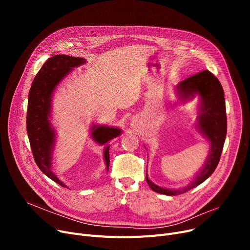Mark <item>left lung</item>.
I'll return each instance as SVG.
<instances>
[{"mask_svg":"<svg viewBox=\"0 0 250 250\" xmlns=\"http://www.w3.org/2000/svg\"><path fill=\"white\" fill-rule=\"evenodd\" d=\"M175 91L178 100L183 103H188L198 96L199 105L195 127L208 141L209 150L203 167L185 188H167L157 186L149 178L146 171V180L151 189L165 195L185 193L200 186L212 175L219 163L227 133L224 90L211 72L206 70L186 79L175 86Z\"/></svg>","mask_w":250,"mask_h":250,"instance_id":"left-lung-1","label":"left lung"}]
</instances>
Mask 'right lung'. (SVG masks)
<instances>
[{"label":"right lung","mask_w":250,"mask_h":250,"mask_svg":"<svg viewBox=\"0 0 250 250\" xmlns=\"http://www.w3.org/2000/svg\"><path fill=\"white\" fill-rule=\"evenodd\" d=\"M83 58H74L67 55H57L48 59L39 70L32 82L28 94L27 108V134L34 160L43 174L67 188L52 170V158L57 143V130L50 123L52 98L60 84L75 68L85 64ZM90 137L96 144L102 146L103 159L108 171L109 147L108 142L121 136L123 130L117 126L92 125L89 128Z\"/></svg>","instance_id":"right-lung-1"}]
</instances>
